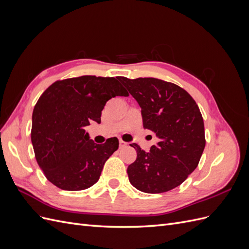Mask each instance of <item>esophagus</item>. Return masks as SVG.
<instances>
[{"instance_id": "34e87169", "label": "esophagus", "mask_w": 249, "mask_h": 249, "mask_svg": "<svg viewBox=\"0 0 249 249\" xmlns=\"http://www.w3.org/2000/svg\"><path fill=\"white\" fill-rule=\"evenodd\" d=\"M126 145H127V142L124 141L123 139H119V147H120V148L124 147V146H126Z\"/></svg>"}]
</instances>
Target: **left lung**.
<instances>
[{
  "label": "left lung",
  "mask_w": 249,
  "mask_h": 249,
  "mask_svg": "<svg viewBox=\"0 0 249 249\" xmlns=\"http://www.w3.org/2000/svg\"><path fill=\"white\" fill-rule=\"evenodd\" d=\"M118 80L141 107L143 127L159 142L145 153L131 144L137 159L127 167L130 183L145 193H163L182 184L197 167L206 145L200 110L185 89L155 78Z\"/></svg>",
  "instance_id": "obj_1"
}]
</instances>
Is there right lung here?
<instances>
[{
    "instance_id": "1",
    "label": "right lung",
    "mask_w": 249,
    "mask_h": 249,
    "mask_svg": "<svg viewBox=\"0 0 249 249\" xmlns=\"http://www.w3.org/2000/svg\"><path fill=\"white\" fill-rule=\"evenodd\" d=\"M118 95L129 93L113 77L58 80L44 90L33 110L31 140L36 161L53 185L79 191L99 180L119 142L113 137L96 144L85 126L91 120L100 124L105 105Z\"/></svg>"
}]
</instances>
